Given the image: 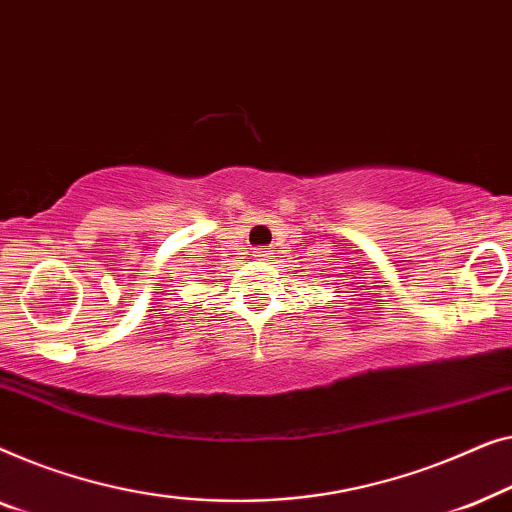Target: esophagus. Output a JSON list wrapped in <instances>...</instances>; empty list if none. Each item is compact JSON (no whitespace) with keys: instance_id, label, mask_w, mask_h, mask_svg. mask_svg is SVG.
<instances>
[{"instance_id":"34e87169","label":"esophagus","mask_w":512,"mask_h":512,"mask_svg":"<svg viewBox=\"0 0 512 512\" xmlns=\"http://www.w3.org/2000/svg\"><path fill=\"white\" fill-rule=\"evenodd\" d=\"M269 255H273L271 248H257V250H255V257H257V259H266Z\"/></svg>"}]
</instances>
